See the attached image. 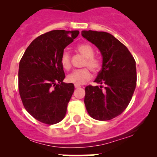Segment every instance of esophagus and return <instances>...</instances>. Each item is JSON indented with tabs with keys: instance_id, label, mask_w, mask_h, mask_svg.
Returning <instances> with one entry per match:
<instances>
[{
	"instance_id": "obj_1",
	"label": "esophagus",
	"mask_w": 157,
	"mask_h": 157,
	"mask_svg": "<svg viewBox=\"0 0 157 157\" xmlns=\"http://www.w3.org/2000/svg\"><path fill=\"white\" fill-rule=\"evenodd\" d=\"M80 87H81V86H80V85H75V89H80Z\"/></svg>"
}]
</instances>
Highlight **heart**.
<instances>
[{"mask_svg":"<svg viewBox=\"0 0 157 157\" xmlns=\"http://www.w3.org/2000/svg\"><path fill=\"white\" fill-rule=\"evenodd\" d=\"M77 50L81 55L85 57L82 63L83 68L75 70L72 73L68 75L66 80L70 83L75 85H82L86 83L91 78V73L90 69L94 73H98L102 68V62L98 57L94 56V50L92 46L86 43L79 44L77 46ZM60 63L63 68L66 70H69L71 68V57L68 52L64 51L60 56Z\"/></svg>","mask_w":157,"mask_h":157,"instance_id":"1","label":"heart"}]
</instances>
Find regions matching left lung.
I'll use <instances>...</instances> for the list:
<instances>
[{"label": "left lung", "instance_id": "1", "mask_svg": "<svg viewBox=\"0 0 157 157\" xmlns=\"http://www.w3.org/2000/svg\"><path fill=\"white\" fill-rule=\"evenodd\" d=\"M82 36L94 44L102 55V66L95 82L87 86L84 102L91 117L106 121L125 111L136 86V62L124 44L105 32L82 31Z\"/></svg>", "mask_w": 157, "mask_h": 157}]
</instances>
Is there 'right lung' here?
<instances>
[{
    "label": "right lung",
    "mask_w": 157,
    "mask_h": 157,
    "mask_svg": "<svg viewBox=\"0 0 157 157\" xmlns=\"http://www.w3.org/2000/svg\"><path fill=\"white\" fill-rule=\"evenodd\" d=\"M79 31L53 30L40 35L28 46L20 60L18 90L25 109L47 125L60 122L66 113L75 86L63 82L60 63L64 48Z\"/></svg>",
    "instance_id": "right-lung-1"
}]
</instances>
